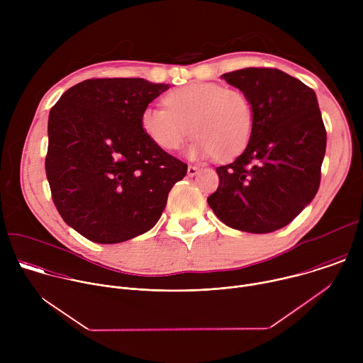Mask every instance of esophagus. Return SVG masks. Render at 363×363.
<instances>
[{"mask_svg": "<svg viewBox=\"0 0 363 363\" xmlns=\"http://www.w3.org/2000/svg\"><path fill=\"white\" fill-rule=\"evenodd\" d=\"M199 172V168L198 167H195V165H188V175L189 177H194V175H196Z\"/></svg>", "mask_w": 363, "mask_h": 363, "instance_id": "1", "label": "esophagus"}]
</instances>
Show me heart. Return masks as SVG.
<instances>
[{
	"mask_svg": "<svg viewBox=\"0 0 363 363\" xmlns=\"http://www.w3.org/2000/svg\"><path fill=\"white\" fill-rule=\"evenodd\" d=\"M165 106L150 105L140 115L146 138L162 150L175 152L188 136H196L189 157L227 161L238 157L251 142L255 111L251 99L238 89L218 83H191L174 89Z\"/></svg>",
	"mask_w": 363,
	"mask_h": 363,
	"instance_id": "b5f03b06",
	"label": "heart"
}]
</instances>
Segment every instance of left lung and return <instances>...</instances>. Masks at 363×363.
I'll return each mask as SVG.
<instances>
[{
    "mask_svg": "<svg viewBox=\"0 0 363 363\" xmlns=\"http://www.w3.org/2000/svg\"><path fill=\"white\" fill-rule=\"evenodd\" d=\"M252 101L255 128L240 157L216 171L206 201L228 227L264 234L290 224L318 194L326 129L318 97L298 79L270 67L221 76Z\"/></svg>",
    "mask_w": 363,
    "mask_h": 363,
    "instance_id": "1",
    "label": "left lung"
}]
</instances>
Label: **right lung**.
Returning a JSON list of instances; mask_svg holds the SVG:
<instances>
[{"label":"right lung","mask_w":363,"mask_h":363,"mask_svg":"<svg viewBox=\"0 0 363 363\" xmlns=\"http://www.w3.org/2000/svg\"><path fill=\"white\" fill-rule=\"evenodd\" d=\"M168 84L89 79L66 90L48 116L45 175L65 223L115 244L149 231L186 164L155 146L140 115Z\"/></svg>","instance_id":"1"}]
</instances>
